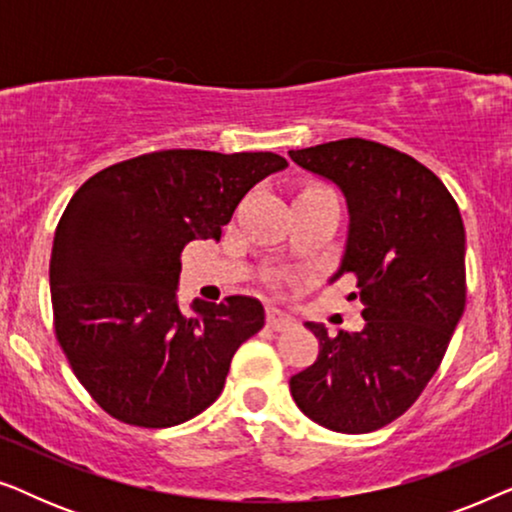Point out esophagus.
Here are the masks:
<instances>
[{
	"label": "esophagus",
	"instance_id": "34e87169",
	"mask_svg": "<svg viewBox=\"0 0 512 512\" xmlns=\"http://www.w3.org/2000/svg\"><path fill=\"white\" fill-rule=\"evenodd\" d=\"M265 321H268V326L272 328V331H286V328L293 326V319L289 317V314L277 310V307H268V317H265Z\"/></svg>",
	"mask_w": 512,
	"mask_h": 512
}]
</instances>
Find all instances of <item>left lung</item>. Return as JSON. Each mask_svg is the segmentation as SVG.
Segmentation results:
<instances>
[{
	"instance_id": "obj_1",
	"label": "left lung",
	"mask_w": 512,
	"mask_h": 512,
	"mask_svg": "<svg viewBox=\"0 0 512 512\" xmlns=\"http://www.w3.org/2000/svg\"><path fill=\"white\" fill-rule=\"evenodd\" d=\"M289 156L345 195L347 242L331 282L356 279L366 319L335 335L307 321L319 356L291 377V396L331 431L382 429L422 394L464 314V221L443 181L391 146L349 137Z\"/></svg>"
}]
</instances>
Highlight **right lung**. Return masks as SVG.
<instances>
[{
    "label": "right lung",
    "instance_id": "add662e5",
    "mask_svg": "<svg viewBox=\"0 0 512 512\" xmlns=\"http://www.w3.org/2000/svg\"><path fill=\"white\" fill-rule=\"evenodd\" d=\"M289 165L270 151L170 149L90 177L62 214L51 254L55 335L74 375L111 417L167 429L200 415L233 354L265 324L249 296L179 310L181 251L219 240L258 181Z\"/></svg>",
    "mask_w": 512,
    "mask_h": 512
}]
</instances>
